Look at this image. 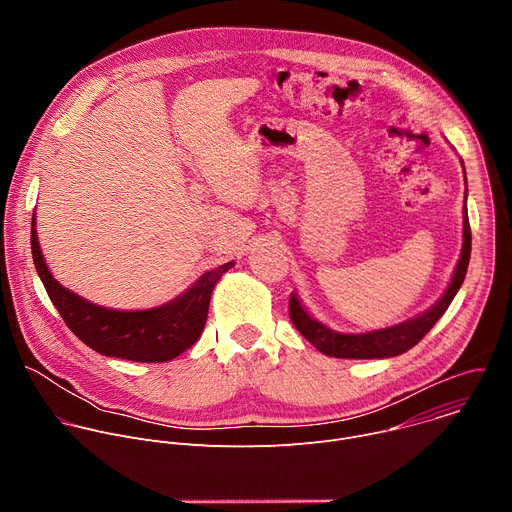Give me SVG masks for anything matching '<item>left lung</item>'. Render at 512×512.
<instances>
[{"instance_id": "obj_1", "label": "left lung", "mask_w": 512, "mask_h": 512, "mask_svg": "<svg viewBox=\"0 0 512 512\" xmlns=\"http://www.w3.org/2000/svg\"><path fill=\"white\" fill-rule=\"evenodd\" d=\"M470 249H472V233L468 223V212L464 206V245L460 253V261L454 269L452 281L446 289V294L437 300L427 312L401 322L391 328H381L373 332H362V334H342L336 330H330L322 322L314 320L302 306L296 294L289 298V318L294 326L300 330V334L312 342L320 352L326 356L336 358H391L407 352L413 348L431 328L433 324L444 316L448 306L452 304L454 296L458 294L460 285L464 283L468 263H470Z\"/></svg>"}]
</instances>
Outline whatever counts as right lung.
Listing matches in <instances>:
<instances>
[{
    "instance_id": "obj_1",
    "label": "right lung",
    "mask_w": 512,
    "mask_h": 512,
    "mask_svg": "<svg viewBox=\"0 0 512 512\" xmlns=\"http://www.w3.org/2000/svg\"><path fill=\"white\" fill-rule=\"evenodd\" d=\"M32 257L54 308L75 336L103 356L135 362H166L188 350L204 330L216 281L235 265L229 261L206 271L182 296L164 306L121 312L91 304L54 279L38 245L36 216H32Z\"/></svg>"
}]
</instances>
